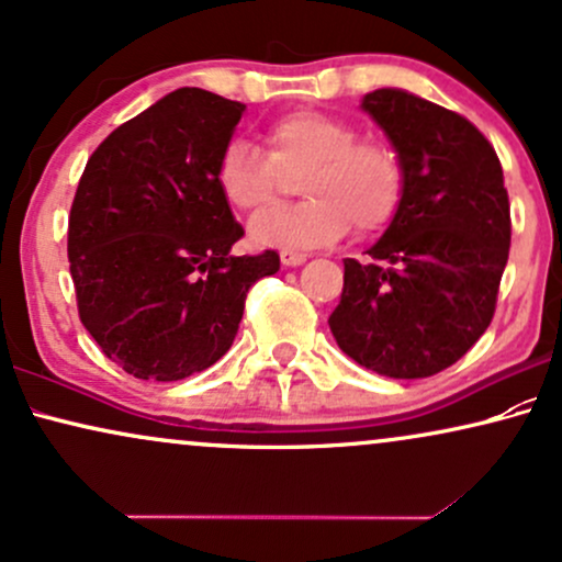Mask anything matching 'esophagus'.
<instances>
[{
  "mask_svg": "<svg viewBox=\"0 0 562 562\" xmlns=\"http://www.w3.org/2000/svg\"><path fill=\"white\" fill-rule=\"evenodd\" d=\"M280 261H282V267H301L303 261H305V254H301V251H282L280 254Z\"/></svg>",
  "mask_w": 562,
  "mask_h": 562,
  "instance_id": "34e87169",
  "label": "esophagus"
}]
</instances>
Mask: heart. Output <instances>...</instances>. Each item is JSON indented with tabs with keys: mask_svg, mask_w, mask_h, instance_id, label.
<instances>
[{
	"mask_svg": "<svg viewBox=\"0 0 562 562\" xmlns=\"http://www.w3.org/2000/svg\"><path fill=\"white\" fill-rule=\"evenodd\" d=\"M269 153L246 139H231L217 158L215 181L233 210L259 215L280 202L288 179H301L308 202L269 212L248 225L257 246L316 248L355 228L375 233L392 223L402 204L400 155L383 142L358 139L345 119L297 111L267 126Z\"/></svg>",
	"mask_w": 562,
	"mask_h": 562,
	"instance_id": "heart-1",
	"label": "heart"
}]
</instances>
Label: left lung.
Masks as SVG:
<instances>
[{
    "label": "left lung",
    "mask_w": 562,
    "mask_h": 562,
    "mask_svg": "<svg viewBox=\"0 0 562 562\" xmlns=\"http://www.w3.org/2000/svg\"><path fill=\"white\" fill-rule=\"evenodd\" d=\"M360 109L400 155L404 191L371 261L345 259L329 329L368 371L428 379L493 322L510 246L503 168L477 126L415 92L373 90Z\"/></svg>",
    "instance_id": "obj_1"
}]
</instances>
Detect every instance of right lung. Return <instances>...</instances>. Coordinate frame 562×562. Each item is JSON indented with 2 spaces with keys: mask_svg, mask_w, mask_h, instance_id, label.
<instances>
[{
  "mask_svg": "<svg viewBox=\"0 0 562 562\" xmlns=\"http://www.w3.org/2000/svg\"><path fill=\"white\" fill-rule=\"evenodd\" d=\"M246 105L179 88L113 130L69 215L77 308L105 358L142 381H181L231 350L246 293L280 257H233L244 236L215 181Z\"/></svg>",
  "mask_w": 562,
  "mask_h": 562,
  "instance_id": "add662e5",
  "label": "right lung"
}]
</instances>
